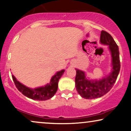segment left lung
<instances>
[{
  "instance_id": "8db88e82",
  "label": "left lung",
  "mask_w": 131,
  "mask_h": 131,
  "mask_svg": "<svg viewBox=\"0 0 131 131\" xmlns=\"http://www.w3.org/2000/svg\"><path fill=\"white\" fill-rule=\"evenodd\" d=\"M100 42L108 45L112 57V70L106 77L99 80H90L86 77L84 71L76 69L75 87L77 91L85 99H95L107 93L114 86L120 72V62L118 47L111 35L104 30L101 31Z\"/></svg>"
}]
</instances>
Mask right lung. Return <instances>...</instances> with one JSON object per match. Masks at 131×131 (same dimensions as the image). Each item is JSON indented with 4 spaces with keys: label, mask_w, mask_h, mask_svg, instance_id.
Returning <instances> with one entry per match:
<instances>
[{
    "label": "right lung",
    "mask_w": 131,
    "mask_h": 131,
    "mask_svg": "<svg viewBox=\"0 0 131 131\" xmlns=\"http://www.w3.org/2000/svg\"><path fill=\"white\" fill-rule=\"evenodd\" d=\"M64 72V69L58 71L52 77L50 83L44 86L32 89L28 88L20 83L14 76L12 75L14 84L19 91L26 97L34 100L45 101L51 98L56 93L58 88L59 80Z\"/></svg>",
    "instance_id": "obj_1"
}]
</instances>
